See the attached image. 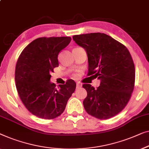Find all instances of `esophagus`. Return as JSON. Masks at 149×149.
I'll list each match as a JSON object with an SVG mask.
<instances>
[{
	"instance_id": "esophagus-1",
	"label": "esophagus",
	"mask_w": 149,
	"mask_h": 149,
	"mask_svg": "<svg viewBox=\"0 0 149 149\" xmlns=\"http://www.w3.org/2000/svg\"><path fill=\"white\" fill-rule=\"evenodd\" d=\"M82 87V85L81 83H77V88H80V87Z\"/></svg>"
}]
</instances>
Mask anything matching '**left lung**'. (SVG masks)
<instances>
[{
  "label": "left lung",
  "instance_id": "1",
  "mask_svg": "<svg viewBox=\"0 0 149 149\" xmlns=\"http://www.w3.org/2000/svg\"><path fill=\"white\" fill-rule=\"evenodd\" d=\"M73 40L87 52L88 76L101 80L97 89L83 84L87 92L83 101L85 111L100 120H107L123 110L132 95L135 67L130 52L109 36L91 33L73 36Z\"/></svg>",
  "mask_w": 149,
  "mask_h": 149
}]
</instances>
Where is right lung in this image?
Masks as SVG:
<instances>
[{"label":"right lung","instance_id":"obj_1","mask_svg":"<svg viewBox=\"0 0 149 149\" xmlns=\"http://www.w3.org/2000/svg\"><path fill=\"white\" fill-rule=\"evenodd\" d=\"M70 41V37L39 38L23 49L17 60V92L27 110L38 118L51 120L61 115L74 91L76 83L72 79L58 88L49 81L54 68L58 66L60 52Z\"/></svg>","mask_w":149,"mask_h":149}]
</instances>
